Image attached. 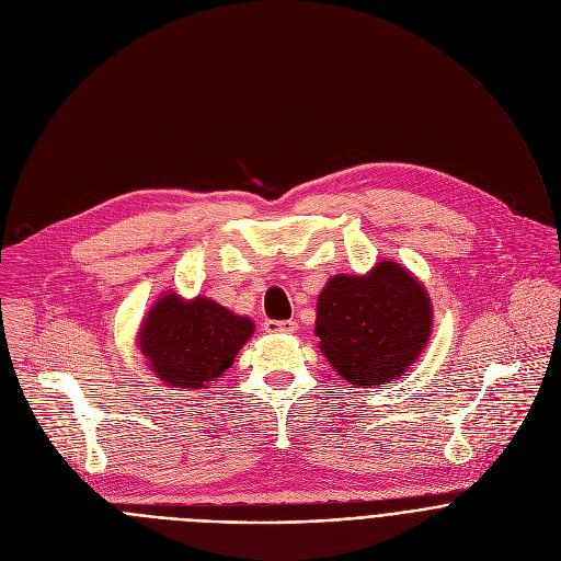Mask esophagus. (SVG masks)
Returning a JSON list of instances; mask_svg holds the SVG:
<instances>
[{
  "instance_id": "obj_1",
  "label": "esophagus",
  "mask_w": 561,
  "mask_h": 561,
  "mask_svg": "<svg viewBox=\"0 0 561 561\" xmlns=\"http://www.w3.org/2000/svg\"><path fill=\"white\" fill-rule=\"evenodd\" d=\"M264 331L266 333H293V331H297V322H293V319H286V322H277V319H266Z\"/></svg>"
}]
</instances>
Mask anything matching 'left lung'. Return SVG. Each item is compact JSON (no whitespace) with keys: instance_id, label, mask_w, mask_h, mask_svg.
Listing matches in <instances>:
<instances>
[{"instance_id":"left-lung-1","label":"left lung","mask_w":561,"mask_h":561,"mask_svg":"<svg viewBox=\"0 0 561 561\" xmlns=\"http://www.w3.org/2000/svg\"><path fill=\"white\" fill-rule=\"evenodd\" d=\"M431 333L426 286L392 260L377 262L366 275H333L317 297L319 351L355 388L402 377L424 353Z\"/></svg>"}]
</instances>
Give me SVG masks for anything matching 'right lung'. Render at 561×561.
Returning <instances> with one entry per match:
<instances>
[{"label":"right lung","mask_w":561,"mask_h":561,"mask_svg":"<svg viewBox=\"0 0 561 561\" xmlns=\"http://www.w3.org/2000/svg\"><path fill=\"white\" fill-rule=\"evenodd\" d=\"M251 317L208 299L164 293L144 314L137 348L150 373L171 390L210 388L253 337Z\"/></svg>","instance_id":"right-lung-1"}]
</instances>
